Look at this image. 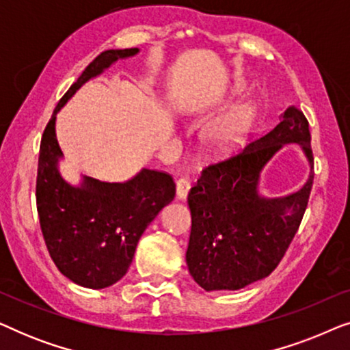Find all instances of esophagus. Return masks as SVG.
Wrapping results in <instances>:
<instances>
[{
    "label": "esophagus",
    "mask_w": 350,
    "mask_h": 350,
    "mask_svg": "<svg viewBox=\"0 0 350 350\" xmlns=\"http://www.w3.org/2000/svg\"><path fill=\"white\" fill-rule=\"evenodd\" d=\"M191 189V181L186 176H181V178L176 180V198L180 200H186Z\"/></svg>",
    "instance_id": "obj_1"
}]
</instances>
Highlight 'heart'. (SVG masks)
Masks as SVG:
<instances>
[{"mask_svg": "<svg viewBox=\"0 0 350 350\" xmlns=\"http://www.w3.org/2000/svg\"><path fill=\"white\" fill-rule=\"evenodd\" d=\"M250 126L252 108L248 105H237L208 124L205 129V138L210 145L226 150L239 145Z\"/></svg>", "mask_w": 350, "mask_h": 350, "instance_id": "b5f03b06", "label": "heart"}]
</instances>
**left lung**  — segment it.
Here are the masks:
<instances>
[{"label":"left lung","instance_id":"8db88e82","mask_svg":"<svg viewBox=\"0 0 350 350\" xmlns=\"http://www.w3.org/2000/svg\"><path fill=\"white\" fill-rule=\"evenodd\" d=\"M290 142L310 162L308 181L295 193L266 198L259 193L260 172ZM312 169L309 122L301 109L288 107L271 132L202 172L188 194L193 226L186 265L204 290H241L275 269L308 207Z\"/></svg>","mask_w":350,"mask_h":350}]
</instances>
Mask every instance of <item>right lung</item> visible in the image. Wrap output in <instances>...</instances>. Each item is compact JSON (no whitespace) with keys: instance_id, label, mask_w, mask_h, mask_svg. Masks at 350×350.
<instances>
[{"instance_id":"1","label":"right lung","mask_w":350,"mask_h":350,"mask_svg":"<svg viewBox=\"0 0 350 350\" xmlns=\"http://www.w3.org/2000/svg\"><path fill=\"white\" fill-rule=\"evenodd\" d=\"M138 52L137 47L109 49L90 62L62 97L41 138L36 208L42 236L62 274L85 288H107L126 275L142 234L175 198L174 180L164 172L142 169L118 183L83 175L78 185L60 174L57 113L88 81Z\"/></svg>"}]
</instances>
